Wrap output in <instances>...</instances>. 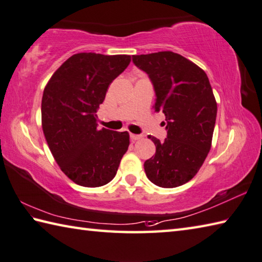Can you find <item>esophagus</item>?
I'll list each match as a JSON object with an SVG mask.
<instances>
[{
  "instance_id": "34e87169",
  "label": "esophagus",
  "mask_w": 262,
  "mask_h": 262,
  "mask_svg": "<svg viewBox=\"0 0 262 262\" xmlns=\"http://www.w3.org/2000/svg\"><path fill=\"white\" fill-rule=\"evenodd\" d=\"M130 138L133 141H137V140H140L142 136L141 135H133V133H130Z\"/></svg>"
}]
</instances>
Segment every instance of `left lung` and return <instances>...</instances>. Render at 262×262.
<instances>
[{
	"mask_svg": "<svg viewBox=\"0 0 262 262\" xmlns=\"http://www.w3.org/2000/svg\"><path fill=\"white\" fill-rule=\"evenodd\" d=\"M154 85L155 112L165 115L164 141L149 137L156 152L144 164L148 179L163 188L186 184L199 172L211 149L216 101L205 72L172 51L132 56Z\"/></svg>",
	"mask_w": 262,
	"mask_h": 262,
	"instance_id": "left-lung-1",
	"label": "left lung"
}]
</instances>
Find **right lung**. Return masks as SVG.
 <instances>
[{"mask_svg":"<svg viewBox=\"0 0 262 262\" xmlns=\"http://www.w3.org/2000/svg\"><path fill=\"white\" fill-rule=\"evenodd\" d=\"M130 61L127 54L76 53L53 73L44 88V137L61 171L77 185L108 184L129 148V133L99 130L96 113L108 86Z\"/></svg>","mask_w":262,"mask_h":262,"instance_id":"add662e5","label":"right lung"}]
</instances>
